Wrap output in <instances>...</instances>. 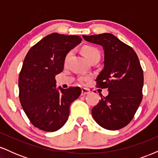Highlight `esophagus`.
Masks as SVG:
<instances>
[{
    "mask_svg": "<svg viewBox=\"0 0 158 158\" xmlns=\"http://www.w3.org/2000/svg\"><path fill=\"white\" fill-rule=\"evenodd\" d=\"M89 93H90V90L86 89V88H83V89H81V96H85Z\"/></svg>",
    "mask_w": 158,
    "mask_h": 158,
    "instance_id": "34e87169",
    "label": "esophagus"
}]
</instances>
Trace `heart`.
I'll use <instances>...</instances> for the list:
<instances>
[{
    "instance_id": "b5f03b06",
    "label": "heart",
    "mask_w": 158,
    "mask_h": 158,
    "mask_svg": "<svg viewBox=\"0 0 158 158\" xmlns=\"http://www.w3.org/2000/svg\"><path fill=\"white\" fill-rule=\"evenodd\" d=\"M81 52L84 54L85 57L88 59V61H90V62L94 61H99L100 59V52L99 50H98L97 48L93 46H90V45H85L81 48ZM72 56V51L68 52L67 53V55L65 56L64 58V64H67L68 62L69 59H70ZM87 79L86 77H79L78 79V81L80 85H85Z\"/></svg>"
}]
</instances>
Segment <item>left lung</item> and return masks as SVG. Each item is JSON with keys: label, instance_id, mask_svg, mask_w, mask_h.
<instances>
[{"label": "left lung", "instance_id": "8db88e82", "mask_svg": "<svg viewBox=\"0 0 158 158\" xmlns=\"http://www.w3.org/2000/svg\"><path fill=\"white\" fill-rule=\"evenodd\" d=\"M104 49V68L96 79L97 87L108 89L92 108L94 120L102 128L119 130L133 119L143 99V70L131 47L110 33L82 35Z\"/></svg>", "mask_w": 158, "mask_h": 158}]
</instances>
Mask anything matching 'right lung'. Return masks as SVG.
<instances>
[{"label": "right lung", "mask_w": 158, "mask_h": 158, "mask_svg": "<svg viewBox=\"0 0 158 158\" xmlns=\"http://www.w3.org/2000/svg\"><path fill=\"white\" fill-rule=\"evenodd\" d=\"M79 35L54 33L30 49L19 73V99L36 128L56 131L65 124L70 106L81 94L79 87L56 88V75L62 72L67 53L81 42Z\"/></svg>", "instance_id": "obj_1"}]
</instances>
